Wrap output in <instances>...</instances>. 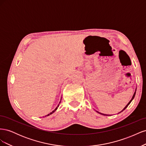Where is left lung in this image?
<instances>
[{"label":"left lung","mask_w":146,"mask_h":146,"mask_svg":"<svg viewBox=\"0 0 146 146\" xmlns=\"http://www.w3.org/2000/svg\"><path fill=\"white\" fill-rule=\"evenodd\" d=\"M136 89L135 90V92H134V94H133V97H132V98H131V100H130V102H129L127 104V105L125 106V107H124V108H123V110H122V111H120V112H119V113H121L122 111H123V110H125V108H127V107H128V106H129V104H130L131 103V102L132 100H133V99H134V98H135V94H136ZM97 111V112H98V113H100V114H102V115H105V116H111V115H108V114H102V113H99V112H98V111Z\"/></svg>","instance_id":"8db88e82"}]
</instances>
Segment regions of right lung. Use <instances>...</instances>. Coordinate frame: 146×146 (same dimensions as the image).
<instances>
[{"mask_svg":"<svg viewBox=\"0 0 146 146\" xmlns=\"http://www.w3.org/2000/svg\"><path fill=\"white\" fill-rule=\"evenodd\" d=\"M60 102H61V100H60V103H59V104H60ZM58 107H59V104L58 105V106H57V107H56V108H55V110H54V111H52V112H51L50 113H49V114H47V115L45 116V117H46V116H49V115H50V114H52L53 113H54V112H55V111H56V110H57V108H58Z\"/></svg>","mask_w":146,"mask_h":146,"instance_id":"right-lung-1","label":"right lung"}]
</instances>
